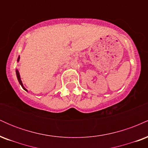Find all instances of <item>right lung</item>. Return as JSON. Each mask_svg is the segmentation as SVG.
Returning a JSON list of instances; mask_svg holds the SVG:
<instances>
[{"mask_svg":"<svg viewBox=\"0 0 148 148\" xmlns=\"http://www.w3.org/2000/svg\"><path fill=\"white\" fill-rule=\"evenodd\" d=\"M19 58H20V57L18 56V60H17V61H18L19 60ZM16 76H17V79H18V82H19V84H20V85H21V87L23 88V89L25 90V91H28L26 89H25V88H24V86H23V84H22V82H21V78H20V75H19V72H18V71L17 70V69H16Z\"/></svg>","mask_w":148,"mask_h":148,"instance_id":"right-lung-1","label":"right lung"}]
</instances>
